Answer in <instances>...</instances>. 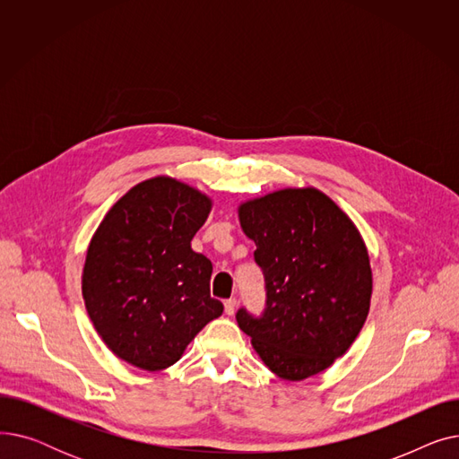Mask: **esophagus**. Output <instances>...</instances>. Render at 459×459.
I'll list each match as a JSON object with an SVG mask.
<instances>
[{
  "label": "esophagus",
  "instance_id": "esophagus-1",
  "mask_svg": "<svg viewBox=\"0 0 459 459\" xmlns=\"http://www.w3.org/2000/svg\"><path fill=\"white\" fill-rule=\"evenodd\" d=\"M236 305H238V301H236L234 298H230V299H227V301H225V312H227L229 316H232V315H234Z\"/></svg>",
  "mask_w": 459,
  "mask_h": 459
}]
</instances>
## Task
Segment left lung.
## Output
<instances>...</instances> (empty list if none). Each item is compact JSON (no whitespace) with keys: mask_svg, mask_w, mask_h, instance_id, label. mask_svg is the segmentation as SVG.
<instances>
[{"mask_svg":"<svg viewBox=\"0 0 459 459\" xmlns=\"http://www.w3.org/2000/svg\"><path fill=\"white\" fill-rule=\"evenodd\" d=\"M266 303L238 308L239 329L279 377L301 381L346 353L372 294L367 247L350 217L318 189H281L239 206Z\"/></svg>","mask_w":459,"mask_h":459,"instance_id":"left-lung-1","label":"left lung"}]
</instances>
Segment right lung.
<instances>
[{
  "mask_svg": "<svg viewBox=\"0 0 459 459\" xmlns=\"http://www.w3.org/2000/svg\"><path fill=\"white\" fill-rule=\"evenodd\" d=\"M210 199L167 177L132 187L94 232L83 299L108 348L143 370L175 365L223 303L210 296L212 262L191 249Z\"/></svg>",
  "mask_w": 459,
  "mask_h": 459,
  "instance_id": "obj_1",
  "label": "right lung"
}]
</instances>
